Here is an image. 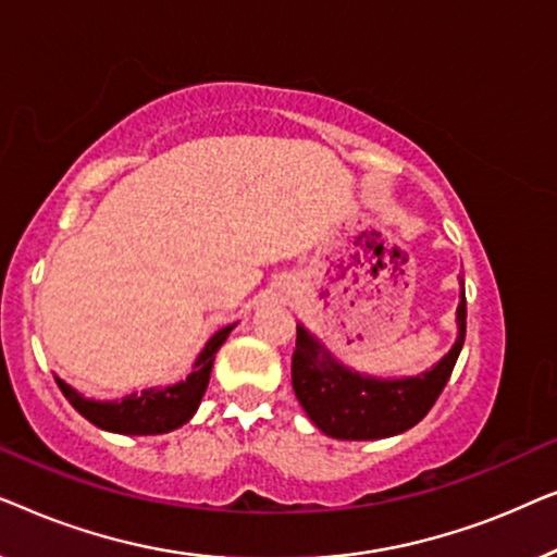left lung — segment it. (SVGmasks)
<instances>
[{
    "instance_id": "obj_1",
    "label": "left lung",
    "mask_w": 557,
    "mask_h": 557,
    "mask_svg": "<svg viewBox=\"0 0 557 557\" xmlns=\"http://www.w3.org/2000/svg\"><path fill=\"white\" fill-rule=\"evenodd\" d=\"M456 307V342L431 370L406 377L364 375L337 360L317 334L296 324L292 383L311 423L339 441H377L413 429L444 391L467 337L463 281Z\"/></svg>"
}]
</instances>
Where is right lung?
<instances>
[{"mask_svg":"<svg viewBox=\"0 0 557 557\" xmlns=\"http://www.w3.org/2000/svg\"><path fill=\"white\" fill-rule=\"evenodd\" d=\"M235 330V324H227L218 330L205 342L202 352L197 355L193 372L185 380L172 385L144 387L141 393L124 395L116 400H96L81 395L65 380L55 377V383L67 403L78 413L98 429L111 433H124V436H154V433H170L180 425H185L197 413L205 391H208L212 362H215L218 349L223 347L227 334Z\"/></svg>","mask_w":557,"mask_h":557,"instance_id":"obj_1","label":"right lung"}]
</instances>
